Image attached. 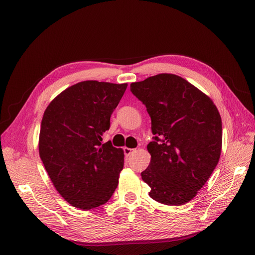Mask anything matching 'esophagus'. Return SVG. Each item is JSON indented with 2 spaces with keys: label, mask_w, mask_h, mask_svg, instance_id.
Here are the masks:
<instances>
[{
  "label": "esophagus",
  "mask_w": 255,
  "mask_h": 255,
  "mask_svg": "<svg viewBox=\"0 0 255 255\" xmlns=\"http://www.w3.org/2000/svg\"><path fill=\"white\" fill-rule=\"evenodd\" d=\"M124 152H125V155H126V156H129L132 152H134V149L128 148V147H125V148H124Z\"/></svg>",
  "instance_id": "34e87169"
}]
</instances>
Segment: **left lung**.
<instances>
[{"label":"left lung","mask_w":255,"mask_h":255,"mask_svg":"<svg viewBox=\"0 0 255 255\" xmlns=\"http://www.w3.org/2000/svg\"><path fill=\"white\" fill-rule=\"evenodd\" d=\"M151 118V160L141 172L149 196L181 205L197 195L213 173L222 148V121L213 101L188 81L160 74L130 84Z\"/></svg>","instance_id":"8db88e82"}]
</instances>
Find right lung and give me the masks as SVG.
<instances>
[{
  "label": "right lung",
  "instance_id": "add662e5",
  "mask_svg": "<svg viewBox=\"0 0 255 255\" xmlns=\"http://www.w3.org/2000/svg\"><path fill=\"white\" fill-rule=\"evenodd\" d=\"M128 84L84 81L65 89L45 109L39 155L56 190L72 207L105 204L118 186L125 154L102 136Z\"/></svg>",
  "mask_w": 255,
  "mask_h": 255
}]
</instances>
